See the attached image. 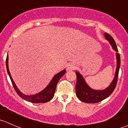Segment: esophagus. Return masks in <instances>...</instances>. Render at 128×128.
I'll use <instances>...</instances> for the list:
<instances>
[{"label":"esophagus","instance_id":"esophagus-1","mask_svg":"<svg viewBox=\"0 0 128 128\" xmlns=\"http://www.w3.org/2000/svg\"><path fill=\"white\" fill-rule=\"evenodd\" d=\"M67 68V70H74L76 68V66L74 63H69V64H67L66 66Z\"/></svg>","mask_w":128,"mask_h":128}]
</instances>
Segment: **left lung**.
<instances>
[{
  "label": "left lung",
  "mask_w": 128,
  "mask_h": 128,
  "mask_svg": "<svg viewBox=\"0 0 128 128\" xmlns=\"http://www.w3.org/2000/svg\"><path fill=\"white\" fill-rule=\"evenodd\" d=\"M104 36L106 39L110 42L113 49H114L115 51L117 52L116 53L117 68H116L114 78L110 86L106 88V89L102 90H96L89 88L84 80L83 77L78 72H76V74L77 76V82L76 84V96L79 98V100L82 102H87V103H97V102L102 101L104 99L109 97L112 94L116 88V84H117L119 70H120V64H121L120 56V54L118 53V50L117 46H116V44L113 38L108 33H105Z\"/></svg>",
  "instance_id": "1"
}]
</instances>
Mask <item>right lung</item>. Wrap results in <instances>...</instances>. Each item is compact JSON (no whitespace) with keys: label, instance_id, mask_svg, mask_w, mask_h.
I'll return each mask as SVG.
<instances>
[{"label":"right lung","instance_id":"right-lung-1","mask_svg":"<svg viewBox=\"0 0 128 128\" xmlns=\"http://www.w3.org/2000/svg\"><path fill=\"white\" fill-rule=\"evenodd\" d=\"M6 68H7V72H8V75H9L10 79L11 82L12 83L14 88L16 92L17 93L20 97L22 98L24 100H26V101H28V102H33V103H44V102H47L48 101H50L52 99L53 96L55 93L56 89L57 84H58V81L59 79L61 78V77L64 75L66 73V70L64 69L62 70L60 72L58 73L56 75L54 76V78L50 82L49 85L42 90V91L40 92L38 94H35V95H30V96H27L25 94H22L21 92L19 91L18 88L16 86V84L14 82L13 79H12V77H11L9 69H8V55L7 56V58H6Z\"/></svg>","mask_w":128,"mask_h":128}]
</instances>
